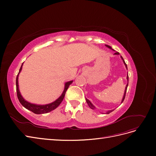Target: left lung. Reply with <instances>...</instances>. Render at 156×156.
I'll return each instance as SVG.
<instances>
[{"label": "left lung", "mask_w": 156, "mask_h": 156, "mask_svg": "<svg viewBox=\"0 0 156 156\" xmlns=\"http://www.w3.org/2000/svg\"><path fill=\"white\" fill-rule=\"evenodd\" d=\"M105 46L107 47H108V48H111V49H112V50H113V49L112 48V47H111V46H109V45H105ZM114 54H116V55H119V52H115L114 53ZM121 58L122 59V61H123V62H124V64H125V66H126V69H128L127 68V65H126V64L125 63V61H124V59H123V58H122V56H121ZM127 80H128V75H127ZM128 84L126 85V88H125V94H124V95H123V98H122V101H121V103L123 102V101H124V99H125V95H126V90H127V87H128ZM86 101H87V104H88V106L91 109H95V106L91 103V102L88 99H86ZM112 111H113V110H111V111H108V112H107V114H109L110 112H111Z\"/></svg>", "instance_id": "obj_1"}]
</instances>
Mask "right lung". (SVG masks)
I'll return each mask as SVG.
<instances>
[{"label":"right lung","instance_id":"1","mask_svg":"<svg viewBox=\"0 0 156 156\" xmlns=\"http://www.w3.org/2000/svg\"><path fill=\"white\" fill-rule=\"evenodd\" d=\"M23 64L21 65V66L20 68V69L19 71V73L17 75V77H16V92H17V96L18 98V100L20 102L21 104V105L23 106V107L25 108L26 109L31 111L35 114H45L47 113L48 112H51L52 110H54L55 108H57L59 104L61 103V102L63 101L64 97L65 96L66 92L67 91V90L69 87V86L73 83V81H68L65 83L64 86V90L61 94V95L57 99L56 101L54 102L51 103V104H48L45 105H37V104H31L27 101L24 100L23 99V97L21 96L20 90H19V85H18V76L19 74L21 72L22 69V66H23Z\"/></svg>","mask_w":156,"mask_h":156}]
</instances>
